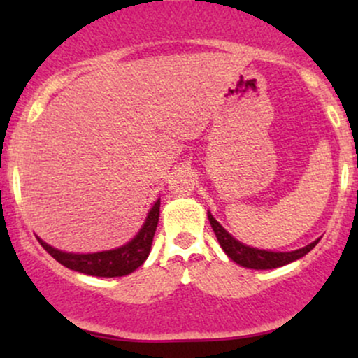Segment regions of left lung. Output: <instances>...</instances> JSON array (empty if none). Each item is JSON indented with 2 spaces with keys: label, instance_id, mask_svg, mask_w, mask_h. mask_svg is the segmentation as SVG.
Masks as SVG:
<instances>
[{
  "label": "left lung",
  "instance_id": "8db88e82",
  "mask_svg": "<svg viewBox=\"0 0 358 358\" xmlns=\"http://www.w3.org/2000/svg\"><path fill=\"white\" fill-rule=\"evenodd\" d=\"M208 220H210V225L215 232L217 241L222 245V249L225 250L229 257L232 259L234 262H237L239 266H244V268L249 269H274L281 268V266L289 264V262L296 261V259L303 257L305 254L310 252L311 249L318 244V241L311 242L306 248H301L298 250H291V252H273V250H261L256 248H249V245L241 244L239 241H236L234 237L225 231L224 227L217 222L208 212Z\"/></svg>",
  "mask_w": 358,
  "mask_h": 358
}]
</instances>
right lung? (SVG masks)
<instances>
[{
	"instance_id": "right-lung-1",
	"label": "right lung",
	"mask_w": 358,
	"mask_h": 358,
	"mask_svg": "<svg viewBox=\"0 0 358 358\" xmlns=\"http://www.w3.org/2000/svg\"><path fill=\"white\" fill-rule=\"evenodd\" d=\"M159 219V200H156L145 225L138 236L133 241L127 242L126 245L113 250H102V252L94 254H72V252H62L59 249H53L47 242L38 239L42 248L47 250L50 256L59 261L62 266L79 271V273L89 274V276H99V278H116L131 274L134 269H138L143 262L146 261L148 254L151 250V242H153L156 225Z\"/></svg>"
}]
</instances>
